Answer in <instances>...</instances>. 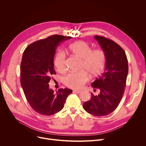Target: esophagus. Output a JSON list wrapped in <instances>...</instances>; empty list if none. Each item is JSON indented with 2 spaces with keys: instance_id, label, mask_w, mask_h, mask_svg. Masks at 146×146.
I'll return each instance as SVG.
<instances>
[{
  "instance_id": "obj_1",
  "label": "esophagus",
  "mask_w": 146,
  "mask_h": 146,
  "mask_svg": "<svg viewBox=\"0 0 146 146\" xmlns=\"http://www.w3.org/2000/svg\"><path fill=\"white\" fill-rule=\"evenodd\" d=\"M73 92L74 93H76V94H80L81 92L80 91H79V90H74L73 91Z\"/></svg>"
}]
</instances>
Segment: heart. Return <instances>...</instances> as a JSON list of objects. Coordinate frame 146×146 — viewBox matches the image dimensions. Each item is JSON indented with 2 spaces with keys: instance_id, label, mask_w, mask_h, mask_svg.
<instances>
[{
  "instance_id": "obj_1",
  "label": "heart",
  "mask_w": 146,
  "mask_h": 146,
  "mask_svg": "<svg viewBox=\"0 0 146 146\" xmlns=\"http://www.w3.org/2000/svg\"><path fill=\"white\" fill-rule=\"evenodd\" d=\"M68 52L73 57L80 60L77 73H70L63 79L65 85L72 89L81 88L88 81V74L90 78L99 76L104 70L106 63V54L101 48L93 49L91 45L84 41H76L68 45ZM54 64L57 71L64 73L66 70V56L63 52L56 53Z\"/></svg>"
}]
</instances>
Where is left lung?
I'll use <instances>...</instances> for the list:
<instances>
[{
	"instance_id": "obj_1",
	"label": "left lung",
	"mask_w": 146,
	"mask_h": 146,
	"mask_svg": "<svg viewBox=\"0 0 146 146\" xmlns=\"http://www.w3.org/2000/svg\"><path fill=\"white\" fill-rule=\"evenodd\" d=\"M106 54L104 73L91 86L99 90L97 95L92 94L90 100L83 107L87 112L97 117L105 116L118 106L123 95L128 72V64L124 50L115 42L104 36L95 35Z\"/></svg>"
}]
</instances>
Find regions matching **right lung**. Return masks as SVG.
Listing matches in <instances>:
<instances>
[{
    "mask_svg": "<svg viewBox=\"0 0 146 146\" xmlns=\"http://www.w3.org/2000/svg\"><path fill=\"white\" fill-rule=\"evenodd\" d=\"M53 35L29 44L23 53L21 63V84L31 108L42 115H51L63 108L72 90L59 89L55 93L48 83L54 69V57L58 46L71 38Z\"/></svg>",
    "mask_w": 146,
    "mask_h": 146,
    "instance_id": "right-lung-1",
    "label": "right lung"
}]
</instances>
